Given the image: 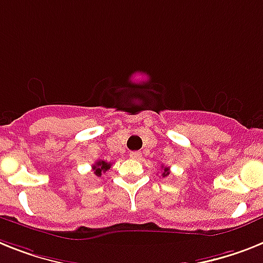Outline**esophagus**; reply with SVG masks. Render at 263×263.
<instances>
[{
  "mask_svg": "<svg viewBox=\"0 0 263 263\" xmlns=\"http://www.w3.org/2000/svg\"><path fill=\"white\" fill-rule=\"evenodd\" d=\"M141 157H142V153H141V152H130V158H133V160H140Z\"/></svg>",
  "mask_w": 263,
  "mask_h": 263,
  "instance_id": "1",
  "label": "esophagus"
}]
</instances>
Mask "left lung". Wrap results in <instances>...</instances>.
Masks as SVG:
<instances>
[{
    "label": "left lung",
    "instance_id": "1",
    "mask_svg": "<svg viewBox=\"0 0 263 263\" xmlns=\"http://www.w3.org/2000/svg\"><path fill=\"white\" fill-rule=\"evenodd\" d=\"M162 168V166H161ZM169 168L168 166H164V171H162V177H166V176H169Z\"/></svg>",
    "mask_w": 263,
    "mask_h": 263
}]
</instances>
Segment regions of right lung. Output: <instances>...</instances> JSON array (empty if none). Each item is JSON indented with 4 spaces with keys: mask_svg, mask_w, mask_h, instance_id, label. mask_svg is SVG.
<instances>
[{
    "mask_svg": "<svg viewBox=\"0 0 263 263\" xmlns=\"http://www.w3.org/2000/svg\"><path fill=\"white\" fill-rule=\"evenodd\" d=\"M110 168H111V162H106L103 160H98L94 165H92V171H94V175L97 177H101L102 173H105Z\"/></svg>",
    "mask_w": 263,
    "mask_h": 263,
    "instance_id": "add662e5",
    "label": "right lung"
}]
</instances>
